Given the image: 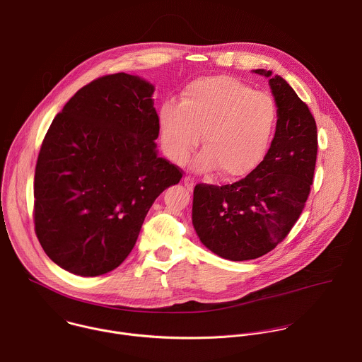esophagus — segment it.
I'll return each instance as SVG.
<instances>
[{
    "label": "esophagus",
    "mask_w": 362,
    "mask_h": 362,
    "mask_svg": "<svg viewBox=\"0 0 362 362\" xmlns=\"http://www.w3.org/2000/svg\"><path fill=\"white\" fill-rule=\"evenodd\" d=\"M185 186H186L189 190H192L193 186H194V179H193L192 176H186V177H185Z\"/></svg>",
    "instance_id": "1"
}]
</instances>
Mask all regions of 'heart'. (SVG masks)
Listing matches in <instances>:
<instances>
[{
    "mask_svg": "<svg viewBox=\"0 0 362 362\" xmlns=\"http://www.w3.org/2000/svg\"><path fill=\"white\" fill-rule=\"evenodd\" d=\"M276 124L271 95L228 76L193 80L182 93L180 104L168 101L159 111L163 151L183 163L202 142L206 148L194 160L200 170L217 168L226 177L252 170L264 158Z\"/></svg>",
    "mask_w": 362,
    "mask_h": 362,
    "instance_id": "obj_1",
    "label": "heart"
}]
</instances>
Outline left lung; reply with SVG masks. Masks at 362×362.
<instances>
[{"label": "left lung", "instance_id": "obj_1", "mask_svg": "<svg viewBox=\"0 0 362 362\" xmlns=\"http://www.w3.org/2000/svg\"><path fill=\"white\" fill-rule=\"evenodd\" d=\"M269 78L278 107L276 131L264 160L244 179L224 186L199 183L192 220L200 241L230 261L272 251L300 217L313 185L317 127L306 103L281 76Z\"/></svg>", "mask_w": 362, "mask_h": 362}]
</instances>
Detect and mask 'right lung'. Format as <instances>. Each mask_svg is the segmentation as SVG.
Here are the masks:
<instances>
[{
	"label": "right lung",
	"mask_w": 362,
	"mask_h": 362,
	"mask_svg": "<svg viewBox=\"0 0 362 362\" xmlns=\"http://www.w3.org/2000/svg\"><path fill=\"white\" fill-rule=\"evenodd\" d=\"M153 86L127 73L81 87L59 112L35 168L33 221L46 255L98 276L132 251L142 223L182 170L158 156Z\"/></svg>",
	"instance_id": "add662e5"
}]
</instances>
